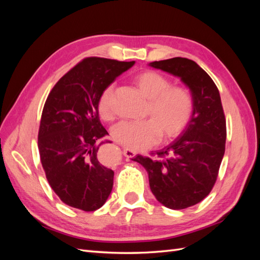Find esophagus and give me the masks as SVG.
<instances>
[{
	"mask_svg": "<svg viewBox=\"0 0 260 260\" xmlns=\"http://www.w3.org/2000/svg\"><path fill=\"white\" fill-rule=\"evenodd\" d=\"M122 153L125 157H127V158H133V157L137 155V151H135V149H132L130 147H123Z\"/></svg>",
	"mask_w": 260,
	"mask_h": 260,
	"instance_id": "obj_1",
	"label": "esophagus"
}]
</instances>
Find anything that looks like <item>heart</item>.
Masks as SVG:
<instances>
[{
	"instance_id": "1",
	"label": "heart",
	"mask_w": 260,
	"mask_h": 260,
	"mask_svg": "<svg viewBox=\"0 0 260 260\" xmlns=\"http://www.w3.org/2000/svg\"><path fill=\"white\" fill-rule=\"evenodd\" d=\"M135 81L148 100L145 116L149 118L120 121L113 128V138L131 148H145L158 142L160 136L165 140L179 136L192 117L193 98L190 91L171 85L168 78L153 70L138 74ZM113 92L114 85H108L99 100V114L106 121L114 119Z\"/></svg>"
}]
</instances>
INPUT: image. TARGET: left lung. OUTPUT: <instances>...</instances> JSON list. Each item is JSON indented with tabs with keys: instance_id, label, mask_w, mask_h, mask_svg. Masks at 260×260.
<instances>
[{
	"instance_id": "8db88e82",
	"label": "left lung",
	"mask_w": 260,
	"mask_h": 260,
	"mask_svg": "<svg viewBox=\"0 0 260 260\" xmlns=\"http://www.w3.org/2000/svg\"><path fill=\"white\" fill-rule=\"evenodd\" d=\"M180 78L191 92L193 113L186 128L158 159L138 155L135 161L148 174L156 200L170 209H184L203 201L214 186L225 149V118L218 88L195 61L174 57L149 62Z\"/></svg>"
}]
</instances>
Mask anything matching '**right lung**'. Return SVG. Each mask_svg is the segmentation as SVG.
I'll return each mask as SVG.
<instances>
[{
    "label": "right lung",
    "mask_w": 260,
    "mask_h": 260,
    "mask_svg": "<svg viewBox=\"0 0 260 260\" xmlns=\"http://www.w3.org/2000/svg\"><path fill=\"white\" fill-rule=\"evenodd\" d=\"M135 62L85 58L60 78L46 99L39 153L51 187L68 206L94 211L112 192L114 171L98 158L102 138L108 135L98 104L107 86Z\"/></svg>",
    "instance_id": "add662e5"
}]
</instances>
